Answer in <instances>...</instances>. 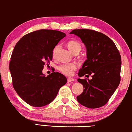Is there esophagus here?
<instances>
[{
	"label": "esophagus",
	"instance_id": "esophagus-1",
	"mask_svg": "<svg viewBox=\"0 0 132 132\" xmlns=\"http://www.w3.org/2000/svg\"><path fill=\"white\" fill-rule=\"evenodd\" d=\"M68 82H72L73 81H75V79H73V78L71 77H68Z\"/></svg>",
	"mask_w": 132,
	"mask_h": 132
}]
</instances>
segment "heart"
<instances>
[{
  "mask_svg": "<svg viewBox=\"0 0 132 132\" xmlns=\"http://www.w3.org/2000/svg\"><path fill=\"white\" fill-rule=\"evenodd\" d=\"M68 47L70 52H73L76 50H81V45H80L79 42L77 41H69L68 43ZM58 48H59V45L55 46V48L53 51V55L55 54ZM77 68V66L76 63H69L60 64V65L57 67V69L64 75L67 76H71L74 73L75 70H76Z\"/></svg>",
  "mask_w": 132,
  "mask_h": 132,
  "instance_id": "b5f03b06",
  "label": "heart"
}]
</instances>
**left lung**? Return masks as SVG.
I'll use <instances>...</instances> for the list:
<instances>
[{"mask_svg":"<svg viewBox=\"0 0 132 132\" xmlns=\"http://www.w3.org/2000/svg\"><path fill=\"white\" fill-rule=\"evenodd\" d=\"M70 34L80 38L87 50V60L79 70L80 77L91 75L92 79H78L84 90L77 97L88 108L105 105L120 81L121 56L114 42L100 32L88 29L73 30Z\"/></svg>","mask_w":132,"mask_h":132,"instance_id":"left-lung-1","label":"left lung"}]
</instances>
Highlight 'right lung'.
<instances>
[{
    "mask_svg": "<svg viewBox=\"0 0 132 132\" xmlns=\"http://www.w3.org/2000/svg\"><path fill=\"white\" fill-rule=\"evenodd\" d=\"M66 36L53 30L28 33L17 42L11 56L9 69L17 94L31 106L41 107L53 101L67 79L61 73H42L45 62L52 61L53 50Z\"/></svg>",
    "mask_w": 132,
    "mask_h": 132,
    "instance_id": "obj_1",
    "label": "right lung"
}]
</instances>
